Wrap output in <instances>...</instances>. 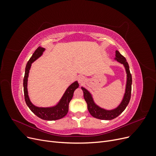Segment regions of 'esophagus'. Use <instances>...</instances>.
<instances>
[{
  "instance_id": "esophagus-1",
  "label": "esophagus",
  "mask_w": 156,
  "mask_h": 156,
  "mask_svg": "<svg viewBox=\"0 0 156 156\" xmlns=\"http://www.w3.org/2000/svg\"><path fill=\"white\" fill-rule=\"evenodd\" d=\"M84 77L83 76H79V78H78V81L79 83L82 84L83 82H84Z\"/></svg>"
}]
</instances>
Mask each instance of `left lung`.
<instances>
[{
    "label": "left lung",
    "mask_w": 156,
    "mask_h": 156,
    "mask_svg": "<svg viewBox=\"0 0 156 156\" xmlns=\"http://www.w3.org/2000/svg\"><path fill=\"white\" fill-rule=\"evenodd\" d=\"M115 53H116L115 60H117L118 62H119L120 63L124 64V67L126 68V73H127V83H126V92H125L123 100H122L119 106L113 110L109 111V110L103 109V108H100V107L98 106L95 103H94L90 93L87 89H85L83 87H81L83 91L84 98L87 103L88 110L89 112L90 113V115L93 117L96 118L98 119L108 120H112V119H115V118L119 116L121 113L125 110V108H126L127 105H128L130 98H131L132 77L129 71V67L128 63H127L126 58L119 53V51H116Z\"/></svg>",
    "instance_id": "left-lung-1"
}]
</instances>
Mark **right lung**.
Masks as SVG:
<instances>
[{
    "mask_svg": "<svg viewBox=\"0 0 156 156\" xmlns=\"http://www.w3.org/2000/svg\"><path fill=\"white\" fill-rule=\"evenodd\" d=\"M45 49L41 47H38L37 49L33 53L32 56L28 61L25 68V73L24 79H23V89H24V96L25 100L27 106L31 110V111L36 115L37 117L45 120H56L62 119L67 115L69 108V103L72 100L75 90L79 87V83L75 81L72 83L67 88L62 98L57 105L52 107H37L34 105L30 101V99L28 95L27 90V81L29 77V70L32 63L35 61L37 58L43 53Z\"/></svg>",
    "mask_w": 156,
    "mask_h": 156,
    "instance_id": "add662e5",
    "label": "right lung"
}]
</instances>
